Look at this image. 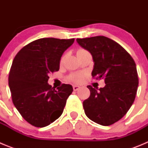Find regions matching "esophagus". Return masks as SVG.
I'll list each match as a JSON object with an SVG mask.
<instances>
[{"instance_id": "34e87169", "label": "esophagus", "mask_w": 148, "mask_h": 148, "mask_svg": "<svg viewBox=\"0 0 148 148\" xmlns=\"http://www.w3.org/2000/svg\"><path fill=\"white\" fill-rule=\"evenodd\" d=\"M73 90H74V91H77V90L80 89V87L78 85H73Z\"/></svg>"}]
</instances>
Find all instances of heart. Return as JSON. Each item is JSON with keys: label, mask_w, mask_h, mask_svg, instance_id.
Returning a JSON list of instances; mask_svg holds the SVG:
<instances>
[{"label": "heart", "mask_w": 148, "mask_h": 148, "mask_svg": "<svg viewBox=\"0 0 148 148\" xmlns=\"http://www.w3.org/2000/svg\"><path fill=\"white\" fill-rule=\"evenodd\" d=\"M83 50V49H79L78 51ZM63 61V58L61 59V61ZM68 79L70 81H71L72 82H74V83H80L83 81L84 79V75L82 73H73L69 76Z\"/></svg>", "instance_id": "heart-1"}]
</instances>
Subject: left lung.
<instances>
[{"label": "left lung", "instance_id": "obj_1", "mask_svg": "<svg viewBox=\"0 0 148 148\" xmlns=\"http://www.w3.org/2000/svg\"><path fill=\"white\" fill-rule=\"evenodd\" d=\"M76 40L92 55V76L104 78L105 82L100 89L87 86L90 95L83 102L86 116L103 126L113 125L126 114L135 100L138 85L135 61L120 44L104 36Z\"/></svg>", "mask_w": 148, "mask_h": 148}]
</instances>
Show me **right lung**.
Returning <instances> with one entry per match:
<instances>
[{
  "mask_svg": "<svg viewBox=\"0 0 148 148\" xmlns=\"http://www.w3.org/2000/svg\"><path fill=\"white\" fill-rule=\"evenodd\" d=\"M74 40L38 39L23 47L13 60L9 74L12 99L30 125L44 127L62 114L73 87L63 84L56 90L47 82L49 74L58 71L61 56Z\"/></svg>",
  "mask_w": 148,
  "mask_h": 148,
  "instance_id": "obj_1",
  "label": "right lung"
}]
</instances>
